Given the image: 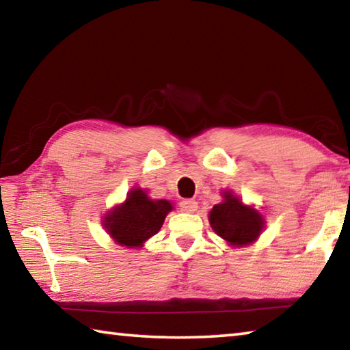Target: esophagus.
<instances>
[{
	"instance_id": "1",
	"label": "esophagus",
	"mask_w": 350,
	"mask_h": 350,
	"mask_svg": "<svg viewBox=\"0 0 350 350\" xmlns=\"http://www.w3.org/2000/svg\"><path fill=\"white\" fill-rule=\"evenodd\" d=\"M180 210L183 213H194L198 210V202L193 199H185L180 202Z\"/></svg>"
}]
</instances>
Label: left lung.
Listing matches in <instances>:
<instances>
[{
	"mask_svg": "<svg viewBox=\"0 0 350 350\" xmlns=\"http://www.w3.org/2000/svg\"><path fill=\"white\" fill-rule=\"evenodd\" d=\"M222 202L208 213V221L219 238L230 247H245L256 242L265 228V219L253 205L242 202L232 189L221 193Z\"/></svg>",
	"mask_w": 350,
	"mask_h": 350,
	"instance_id": "8db88e82",
	"label": "left lung"
}]
</instances>
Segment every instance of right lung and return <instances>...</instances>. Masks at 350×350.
Wrapping results in <instances>:
<instances>
[{
    "label": "right lung",
    "mask_w": 350,
    "mask_h": 350,
    "mask_svg": "<svg viewBox=\"0 0 350 350\" xmlns=\"http://www.w3.org/2000/svg\"><path fill=\"white\" fill-rule=\"evenodd\" d=\"M174 208L167 199H151L148 189L133 187L122 204L105 213L102 225L117 245L140 248L159 233L165 217Z\"/></svg>",
    "instance_id": "add662e5"
}]
</instances>
